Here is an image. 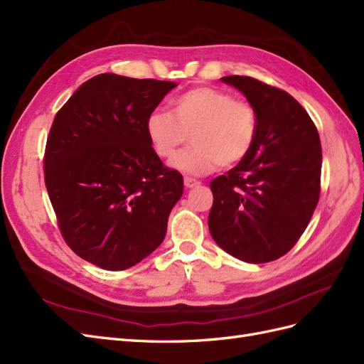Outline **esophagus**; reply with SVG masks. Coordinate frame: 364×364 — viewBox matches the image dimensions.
Instances as JSON below:
<instances>
[{
  "label": "esophagus",
  "mask_w": 364,
  "mask_h": 364,
  "mask_svg": "<svg viewBox=\"0 0 364 364\" xmlns=\"http://www.w3.org/2000/svg\"><path fill=\"white\" fill-rule=\"evenodd\" d=\"M183 183H185L186 188H194V186H199V185H200L199 181H196V179H193V178H185V179H183Z\"/></svg>",
  "instance_id": "esophagus-1"
}]
</instances>
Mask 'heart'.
Instances as JSON below:
<instances>
[{
  "label": "heart",
  "mask_w": 364,
  "mask_h": 364,
  "mask_svg": "<svg viewBox=\"0 0 364 364\" xmlns=\"http://www.w3.org/2000/svg\"><path fill=\"white\" fill-rule=\"evenodd\" d=\"M145 132L162 159L174 158L190 136L193 146L171 165L181 173L200 176L218 165L239 164L250 153L257 134V113L228 92L194 87L174 97L171 113L154 110L146 116Z\"/></svg>",
  "instance_id": "heart-1"
}]
</instances>
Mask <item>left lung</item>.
Segmentation results:
<instances>
[{"mask_svg": "<svg viewBox=\"0 0 364 364\" xmlns=\"http://www.w3.org/2000/svg\"><path fill=\"white\" fill-rule=\"evenodd\" d=\"M222 81L247 96L257 113V134L250 153L211 181L208 228L235 259L277 260L297 243L318 203V132L306 110L280 88L250 76Z\"/></svg>", "mask_w": 364, "mask_h": 364, "instance_id": "1", "label": "left lung"}]
</instances>
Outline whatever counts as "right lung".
<instances>
[{
	"label": "right lung",
	"mask_w": 364,
	"mask_h": 364,
	"mask_svg": "<svg viewBox=\"0 0 364 364\" xmlns=\"http://www.w3.org/2000/svg\"><path fill=\"white\" fill-rule=\"evenodd\" d=\"M178 85L102 73L56 113L44 156L46 188L64 240L109 271L134 267L159 247L183 193L145 132L146 116Z\"/></svg>",
	"instance_id": "add662e5"
}]
</instances>
